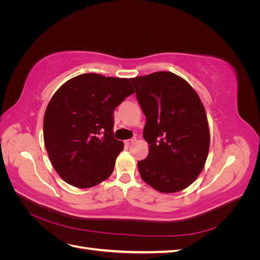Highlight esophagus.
Segmentation results:
<instances>
[{
    "mask_svg": "<svg viewBox=\"0 0 260 260\" xmlns=\"http://www.w3.org/2000/svg\"><path fill=\"white\" fill-rule=\"evenodd\" d=\"M136 142V139H129V140H125L124 141V144L127 145V146H129V145H131L132 143H135Z\"/></svg>",
    "mask_w": 260,
    "mask_h": 260,
    "instance_id": "obj_1",
    "label": "esophagus"
}]
</instances>
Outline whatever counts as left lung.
Wrapping results in <instances>:
<instances>
[{"label": "left lung", "instance_id": "8db88e82", "mask_svg": "<svg viewBox=\"0 0 260 260\" xmlns=\"http://www.w3.org/2000/svg\"><path fill=\"white\" fill-rule=\"evenodd\" d=\"M146 117L143 137L149 144L138 161L140 176L161 193H175L192 184L202 172L209 151L205 108L182 78L158 72L130 79Z\"/></svg>", "mask_w": 260, "mask_h": 260}]
</instances>
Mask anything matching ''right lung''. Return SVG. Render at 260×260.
<instances>
[{
	"mask_svg": "<svg viewBox=\"0 0 260 260\" xmlns=\"http://www.w3.org/2000/svg\"><path fill=\"white\" fill-rule=\"evenodd\" d=\"M133 92L125 78L83 74L54 93L44 114V145L67 183L92 187L112 175L123 149L114 138V111Z\"/></svg>",
	"mask_w": 260,
	"mask_h": 260,
	"instance_id": "add662e5",
	"label": "right lung"
}]
</instances>
